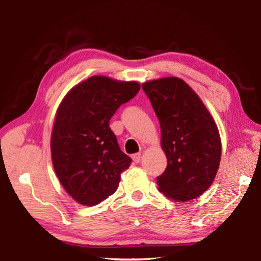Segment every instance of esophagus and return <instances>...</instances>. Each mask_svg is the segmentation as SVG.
<instances>
[{"label":"esophagus","instance_id":"1","mask_svg":"<svg viewBox=\"0 0 261 261\" xmlns=\"http://www.w3.org/2000/svg\"><path fill=\"white\" fill-rule=\"evenodd\" d=\"M132 160H134L136 163H139L141 160V153H136L132 155Z\"/></svg>","mask_w":261,"mask_h":261}]
</instances>
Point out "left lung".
<instances>
[{
    "label": "left lung",
    "instance_id": "8db88e82",
    "mask_svg": "<svg viewBox=\"0 0 261 261\" xmlns=\"http://www.w3.org/2000/svg\"><path fill=\"white\" fill-rule=\"evenodd\" d=\"M160 122L167 168L156 183L175 201L196 199L214 182L221 160L219 129L208 109L183 79L143 84Z\"/></svg>",
    "mask_w": 261,
    "mask_h": 261
}]
</instances>
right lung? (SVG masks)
Here are the masks:
<instances>
[{"instance_id":"add662e5","label":"right lung","mask_w":261,"mask_h":261,"mask_svg":"<svg viewBox=\"0 0 261 261\" xmlns=\"http://www.w3.org/2000/svg\"><path fill=\"white\" fill-rule=\"evenodd\" d=\"M139 83L92 76L77 84L56 110L50 138L57 178L73 200L99 204L116 191L131 159L121 151L109 121L138 93Z\"/></svg>"}]
</instances>
